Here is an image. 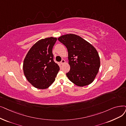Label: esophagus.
I'll return each mask as SVG.
<instances>
[{
	"label": "esophagus",
	"instance_id": "esophagus-1",
	"mask_svg": "<svg viewBox=\"0 0 126 126\" xmlns=\"http://www.w3.org/2000/svg\"><path fill=\"white\" fill-rule=\"evenodd\" d=\"M65 61L64 60H62V61H61V62H60V63H61V64H63L65 63Z\"/></svg>",
	"mask_w": 126,
	"mask_h": 126
}]
</instances>
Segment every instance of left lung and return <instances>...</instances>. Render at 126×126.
I'll return each instance as SVG.
<instances>
[{"label":"left lung","mask_w":126,"mask_h":126,"mask_svg":"<svg viewBox=\"0 0 126 126\" xmlns=\"http://www.w3.org/2000/svg\"><path fill=\"white\" fill-rule=\"evenodd\" d=\"M58 40L67 49L70 69L66 74L69 80L79 86L91 84L100 67V58L95 47L81 37L68 34Z\"/></svg>","instance_id":"obj_1"}]
</instances>
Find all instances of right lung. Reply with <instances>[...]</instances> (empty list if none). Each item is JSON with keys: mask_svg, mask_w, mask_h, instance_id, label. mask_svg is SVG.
Segmentation results:
<instances>
[{"mask_svg": "<svg viewBox=\"0 0 126 126\" xmlns=\"http://www.w3.org/2000/svg\"><path fill=\"white\" fill-rule=\"evenodd\" d=\"M56 37H48L37 41L24 59V75L29 82L39 89L48 88L55 80L60 70L54 62L52 48Z\"/></svg>", "mask_w": 126, "mask_h": 126, "instance_id": "add662e5", "label": "right lung"}]
</instances>
